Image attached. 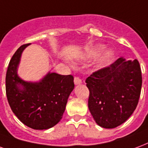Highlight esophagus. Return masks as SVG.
Returning <instances> with one entry per match:
<instances>
[{"mask_svg":"<svg viewBox=\"0 0 148 148\" xmlns=\"http://www.w3.org/2000/svg\"><path fill=\"white\" fill-rule=\"evenodd\" d=\"M81 83L82 80L80 78H79V77H75V78H74V84H75V85L80 84Z\"/></svg>","mask_w":148,"mask_h":148,"instance_id":"34e87169","label":"esophagus"}]
</instances>
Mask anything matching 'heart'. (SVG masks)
Instances as JSON below:
<instances>
[{"label": "heart", "instance_id": "b5f03b06", "mask_svg": "<svg viewBox=\"0 0 148 148\" xmlns=\"http://www.w3.org/2000/svg\"><path fill=\"white\" fill-rule=\"evenodd\" d=\"M102 49H103V46H102L90 49V50H88V52H87V57H88V58H94V57H96V56H98V55L100 53V52L102 51ZM112 57H113V53L111 51H107L105 54L103 55V57L102 58L101 64H106V62H108V61L110 60Z\"/></svg>", "mask_w": 148, "mask_h": 148}]
</instances>
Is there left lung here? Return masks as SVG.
I'll use <instances>...</instances> for the list:
<instances>
[{
  "label": "left lung",
  "mask_w": 148,
  "mask_h": 148,
  "mask_svg": "<svg viewBox=\"0 0 148 148\" xmlns=\"http://www.w3.org/2000/svg\"><path fill=\"white\" fill-rule=\"evenodd\" d=\"M89 89L88 108L95 122L114 129L129 119L137 106L142 73L137 60L120 58L86 79Z\"/></svg>",
  "instance_id": "8db88e82"
}]
</instances>
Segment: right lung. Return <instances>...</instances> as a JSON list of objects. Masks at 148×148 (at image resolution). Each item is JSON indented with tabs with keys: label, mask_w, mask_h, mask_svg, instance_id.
<instances>
[{
	"label": "right lung",
	"mask_w": 148,
	"mask_h": 148,
	"mask_svg": "<svg viewBox=\"0 0 148 148\" xmlns=\"http://www.w3.org/2000/svg\"><path fill=\"white\" fill-rule=\"evenodd\" d=\"M29 44L22 45L11 58L5 77L6 95L12 110L21 122L31 129L42 130L53 127L62 118L74 88V78L72 75L53 73L39 83L22 80L17 75V66L23 50Z\"/></svg>",
	"instance_id": "1"
}]
</instances>
